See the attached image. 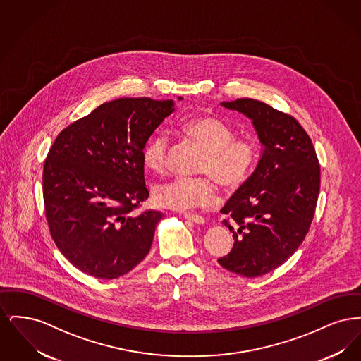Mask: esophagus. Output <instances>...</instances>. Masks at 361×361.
Wrapping results in <instances>:
<instances>
[{
  "label": "esophagus",
  "mask_w": 361,
  "mask_h": 361,
  "mask_svg": "<svg viewBox=\"0 0 361 361\" xmlns=\"http://www.w3.org/2000/svg\"><path fill=\"white\" fill-rule=\"evenodd\" d=\"M183 216H184L187 221H190V222H193V224H206V218H204V216H202V215H197V214H192V212H184V214H183Z\"/></svg>",
  "instance_id": "obj_1"
}]
</instances>
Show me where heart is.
I'll return each instance as SVG.
<instances>
[{
    "label": "heart",
    "mask_w": 361,
    "mask_h": 361,
    "mask_svg": "<svg viewBox=\"0 0 361 361\" xmlns=\"http://www.w3.org/2000/svg\"><path fill=\"white\" fill-rule=\"evenodd\" d=\"M178 131L190 143L203 150L196 178H173L153 189L158 206L171 209H188L192 207L211 206L216 202V183L224 190L237 189L249 177L257 161V145L245 137H234L233 130L214 116L199 115L183 121ZM168 137L155 134L142 152L147 171L161 174L166 169Z\"/></svg>",
    "instance_id": "b5f03b06"
}]
</instances>
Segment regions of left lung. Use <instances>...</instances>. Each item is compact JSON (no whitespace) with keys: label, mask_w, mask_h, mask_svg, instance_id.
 <instances>
[{"label":"left lung","mask_w":361,"mask_h":361,"mask_svg":"<svg viewBox=\"0 0 361 361\" xmlns=\"http://www.w3.org/2000/svg\"><path fill=\"white\" fill-rule=\"evenodd\" d=\"M222 105L252 119L264 152L255 173L222 208L234 246L218 262L237 275L257 277L286 262L306 238L321 187L319 161L291 115L253 99Z\"/></svg>","instance_id":"obj_1"}]
</instances>
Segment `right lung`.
<instances>
[{"label":"right lung","instance_id":"1","mask_svg":"<svg viewBox=\"0 0 361 361\" xmlns=\"http://www.w3.org/2000/svg\"><path fill=\"white\" fill-rule=\"evenodd\" d=\"M173 100L126 97L63 128L43 168L44 212L61 253L86 275L116 279L149 253L162 214L149 197L142 152Z\"/></svg>","mask_w":361,"mask_h":361}]
</instances>
